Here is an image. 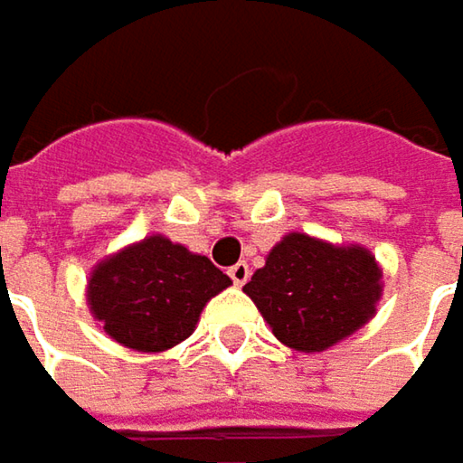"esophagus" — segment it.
<instances>
[{"label":"esophagus","mask_w":463,"mask_h":463,"mask_svg":"<svg viewBox=\"0 0 463 463\" xmlns=\"http://www.w3.org/2000/svg\"><path fill=\"white\" fill-rule=\"evenodd\" d=\"M229 277H232V281L237 284V287H242L245 281L250 279V266L245 263V260H240V263H234L232 269H229Z\"/></svg>","instance_id":"esophagus-1"}]
</instances>
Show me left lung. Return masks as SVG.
<instances>
[{
  "label": "left lung",
  "instance_id": "8db88e82",
  "mask_svg": "<svg viewBox=\"0 0 463 463\" xmlns=\"http://www.w3.org/2000/svg\"><path fill=\"white\" fill-rule=\"evenodd\" d=\"M245 292L279 343L321 353L374 316L382 269L366 248L329 245L292 232L269 252Z\"/></svg>",
  "mask_w": 463,
  "mask_h": 463
}]
</instances>
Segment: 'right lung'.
<instances>
[{
	"instance_id": "obj_1",
	"label": "right lung",
	"mask_w": 463,
	"mask_h": 463,
	"mask_svg": "<svg viewBox=\"0 0 463 463\" xmlns=\"http://www.w3.org/2000/svg\"><path fill=\"white\" fill-rule=\"evenodd\" d=\"M229 284L232 279L205 255L152 234L97 263L86 300L116 343L160 353L186 340L205 303Z\"/></svg>"
}]
</instances>
